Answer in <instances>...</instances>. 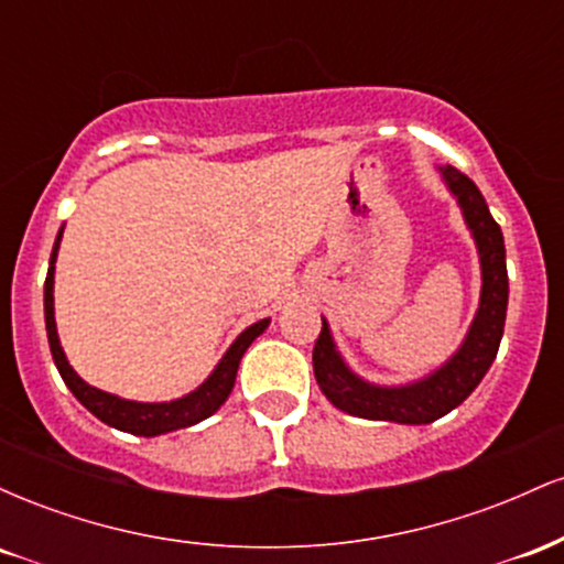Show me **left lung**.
<instances>
[{
    "label": "left lung",
    "instance_id": "8db88e82",
    "mask_svg": "<svg viewBox=\"0 0 564 564\" xmlns=\"http://www.w3.org/2000/svg\"><path fill=\"white\" fill-rule=\"evenodd\" d=\"M443 177L451 193L458 198L464 209L471 236L482 264V294L480 310L471 323L462 349L437 368L432 377L408 387H377L358 379L345 366L341 355L336 352L328 323L313 347V371L318 387L339 411L352 416L371 419V422H398V424H430L445 416L456 405L469 398L471 390L480 384L490 364L496 360L498 345L503 336L509 302V275H507V249H503L501 228L490 217L482 193L464 172L443 166Z\"/></svg>",
    "mask_w": 564,
    "mask_h": 564
}]
</instances>
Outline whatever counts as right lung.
I'll return each mask as SVG.
<instances>
[{
    "label": "right lung",
    "mask_w": 564,
    "mask_h": 564,
    "mask_svg": "<svg viewBox=\"0 0 564 564\" xmlns=\"http://www.w3.org/2000/svg\"><path fill=\"white\" fill-rule=\"evenodd\" d=\"M61 238H63V230L57 232L53 257H50L47 281H44V323H47V339H50V349H53V360L57 371H61V377L66 381L68 390L76 394V400H79L87 411H93L100 422L140 437L164 435V432L183 430V426L198 424L204 422L206 416H212V413L228 400L232 384H236L238 364H241L243 352L249 349L251 341L268 328L270 321L264 318L260 323H254V326L246 328V332L232 341L228 352H225V358L219 360L215 371H212V377L206 379L196 392L185 394V398L180 400H172V403H134V400H121L116 398V394L95 390V387H89L87 381H84L79 373L68 366L66 352H63L61 339H57L53 283H55V257H57V246H61Z\"/></svg>",
    "instance_id": "1"
}]
</instances>
